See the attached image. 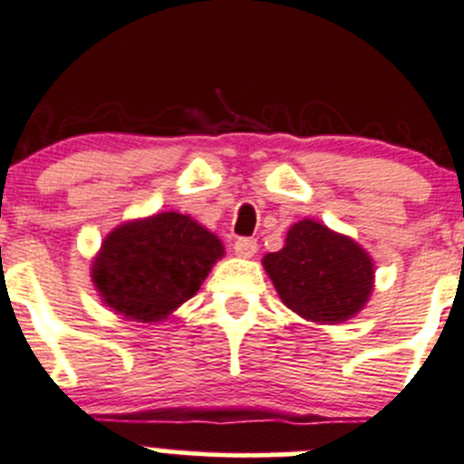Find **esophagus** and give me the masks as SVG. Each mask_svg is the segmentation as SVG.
Returning a JSON list of instances; mask_svg holds the SVG:
<instances>
[{
  "label": "esophagus",
  "instance_id": "obj_1",
  "mask_svg": "<svg viewBox=\"0 0 464 464\" xmlns=\"http://www.w3.org/2000/svg\"><path fill=\"white\" fill-rule=\"evenodd\" d=\"M233 249H236V254L240 256V258H251V256L258 251V242L251 240V237H240V240L233 245Z\"/></svg>",
  "mask_w": 464,
  "mask_h": 464
}]
</instances>
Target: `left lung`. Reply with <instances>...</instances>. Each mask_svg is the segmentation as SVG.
I'll use <instances>...</instances> for the list:
<instances>
[{
	"mask_svg": "<svg viewBox=\"0 0 464 464\" xmlns=\"http://www.w3.org/2000/svg\"><path fill=\"white\" fill-rule=\"evenodd\" d=\"M280 301L301 319L336 325L354 319L375 289V260L350 236L316 219L289 227L285 246L262 258Z\"/></svg>",
	"mask_w": 464,
	"mask_h": 464,
	"instance_id": "left-lung-1",
	"label": "left lung"
}]
</instances>
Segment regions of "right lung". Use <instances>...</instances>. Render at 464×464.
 Wrapping results in <instances>:
<instances>
[{"label":"right lung","mask_w":464,"mask_h":464,"mask_svg":"<svg viewBox=\"0 0 464 464\" xmlns=\"http://www.w3.org/2000/svg\"><path fill=\"white\" fill-rule=\"evenodd\" d=\"M222 258L215 233L190 215L163 210L107 233L92 260V283L114 314L159 323L199 292Z\"/></svg>","instance_id":"1"}]
</instances>
